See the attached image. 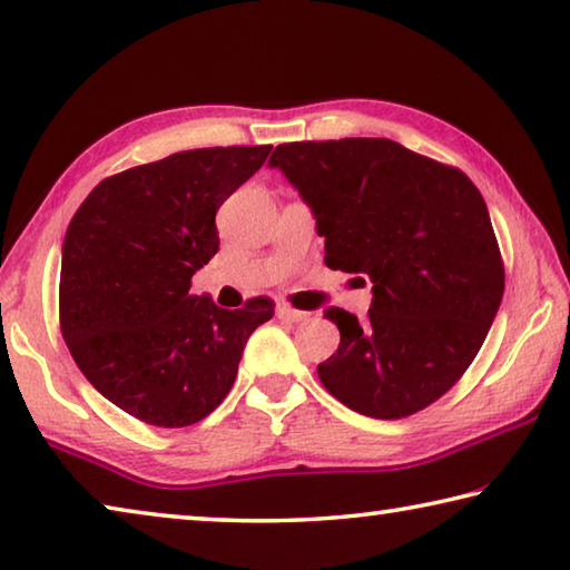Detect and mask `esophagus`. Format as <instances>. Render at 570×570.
I'll use <instances>...</instances> for the list:
<instances>
[{
    "instance_id": "obj_1",
    "label": "esophagus",
    "mask_w": 570,
    "mask_h": 570,
    "mask_svg": "<svg viewBox=\"0 0 570 570\" xmlns=\"http://www.w3.org/2000/svg\"><path fill=\"white\" fill-rule=\"evenodd\" d=\"M276 316L282 322H304L306 320V312H298V308H292V306H276Z\"/></svg>"
}]
</instances>
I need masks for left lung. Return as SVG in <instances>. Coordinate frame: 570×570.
Listing matches in <instances>:
<instances>
[{
  "label": "left lung",
  "instance_id": "left-lung-1",
  "mask_svg": "<svg viewBox=\"0 0 570 570\" xmlns=\"http://www.w3.org/2000/svg\"><path fill=\"white\" fill-rule=\"evenodd\" d=\"M268 166L312 208L324 264L372 282L366 322L324 312L342 334L316 366L324 387L374 420L442 397L503 302L505 272L480 190L458 168L387 138L284 142Z\"/></svg>",
  "mask_w": 570,
  "mask_h": 570
}]
</instances>
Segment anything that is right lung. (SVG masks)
I'll return each instance as SVG.
<instances>
[{
	"label": "right lung",
	"instance_id": "right-lung-1",
	"mask_svg": "<svg viewBox=\"0 0 570 570\" xmlns=\"http://www.w3.org/2000/svg\"><path fill=\"white\" fill-rule=\"evenodd\" d=\"M272 146L198 148L105 178L67 226L60 326L105 400L153 428H188L234 387L268 298L228 312L190 278L218 250L216 210Z\"/></svg>",
	"mask_w": 570,
	"mask_h": 570
}]
</instances>
